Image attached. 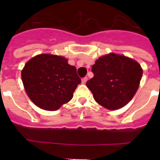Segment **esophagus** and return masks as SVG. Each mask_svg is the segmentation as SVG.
Masks as SVG:
<instances>
[{"mask_svg":"<svg viewBox=\"0 0 160 160\" xmlns=\"http://www.w3.org/2000/svg\"><path fill=\"white\" fill-rule=\"evenodd\" d=\"M87 80H88V78H87V77L83 78L82 79V84H85V83H86V82H87Z\"/></svg>","mask_w":160,"mask_h":160,"instance_id":"34e87169","label":"esophagus"}]
</instances>
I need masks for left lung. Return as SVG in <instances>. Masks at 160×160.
<instances>
[{"label": "left lung", "mask_w": 160, "mask_h": 160, "mask_svg": "<svg viewBox=\"0 0 160 160\" xmlns=\"http://www.w3.org/2000/svg\"><path fill=\"white\" fill-rule=\"evenodd\" d=\"M91 70L94 77L87 81V87L98 104L112 111L132 99L142 75L136 61L113 53L96 60Z\"/></svg>", "instance_id": "obj_1"}]
</instances>
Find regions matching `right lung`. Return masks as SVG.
Segmentation results:
<instances>
[{
  "mask_svg": "<svg viewBox=\"0 0 160 160\" xmlns=\"http://www.w3.org/2000/svg\"><path fill=\"white\" fill-rule=\"evenodd\" d=\"M26 94L38 107L56 111L72 99L81 78L75 66L67 59L53 54H39L31 58L22 71Z\"/></svg>",
  "mask_w": 160,
  "mask_h": 160,
  "instance_id": "1",
  "label": "right lung"
}]
</instances>
